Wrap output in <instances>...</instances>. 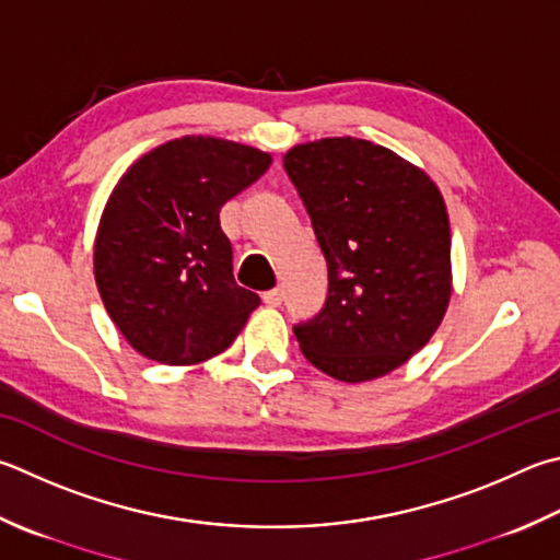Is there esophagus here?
I'll use <instances>...</instances> for the list:
<instances>
[{
  "mask_svg": "<svg viewBox=\"0 0 560 560\" xmlns=\"http://www.w3.org/2000/svg\"><path fill=\"white\" fill-rule=\"evenodd\" d=\"M264 303H267V306H271V308H277V306H281V301H283V293H281V289H271V291H264Z\"/></svg>",
  "mask_w": 560,
  "mask_h": 560,
  "instance_id": "obj_1",
  "label": "esophagus"
}]
</instances>
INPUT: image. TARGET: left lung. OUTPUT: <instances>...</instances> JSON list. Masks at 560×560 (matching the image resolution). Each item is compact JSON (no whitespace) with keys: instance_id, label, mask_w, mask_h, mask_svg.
<instances>
[{"instance_id":"left-lung-1","label":"left lung","mask_w":560,"mask_h":560,"mask_svg":"<svg viewBox=\"0 0 560 560\" xmlns=\"http://www.w3.org/2000/svg\"><path fill=\"white\" fill-rule=\"evenodd\" d=\"M283 168L328 264V301L293 328L306 360L340 382L409 362L453 293L451 222L423 168L368 139L328 137L287 151Z\"/></svg>"}]
</instances>
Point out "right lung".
Returning <instances> with one entry per match:
<instances>
[{
  "label": "right lung",
  "instance_id": "1",
  "mask_svg": "<svg viewBox=\"0 0 560 560\" xmlns=\"http://www.w3.org/2000/svg\"><path fill=\"white\" fill-rule=\"evenodd\" d=\"M269 164L267 151L198 135L151 149L117 180L95 237V283L139 354L198 364L245 328L259 296L232 277L220 208Z\"/></svg>",
  "mask_w": 560,
  "mask_h": 560
}]
</instances>
